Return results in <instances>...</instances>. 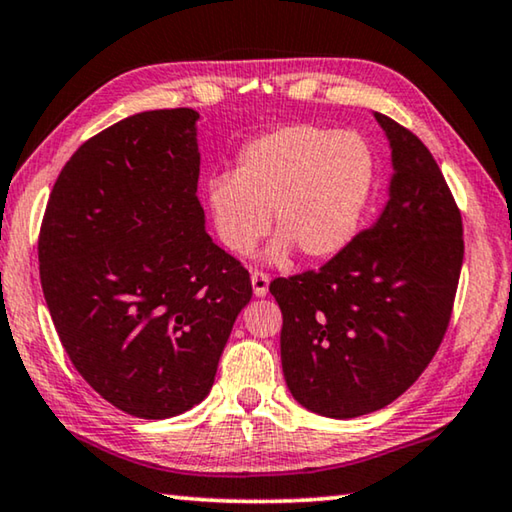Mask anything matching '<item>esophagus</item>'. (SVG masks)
I'll use <instances>...</instances> for the list:
<instances>
[{"instance_id": "1", "label": "esophagus", "mask_w": 512, "mask_h": 512, "mask_svg": "<svg viewBox=\"0 0 512 512\" xmlns=\"http://www.w3.org/2000/svg\"><path fill=\"white\" fill-rule=\"evenodd\" d=\"M251 286H254V293L258 295V298H263V295L268 293V286H270L268 272H263V270L251 272Z\"/></svg>"}]
</instances>
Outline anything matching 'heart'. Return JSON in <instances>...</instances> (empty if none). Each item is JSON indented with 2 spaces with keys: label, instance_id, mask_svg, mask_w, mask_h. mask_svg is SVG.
<instances>
[{
  "label": "heart",
  "instance_id": "heart-1",
  "mask_svg": "<svg viewBox=\"0 0 512 512\" xmlns=\"http://www.w3.org/2000/svg\"><path fill=\"white\" fill-rule=\"evenodd\" d=\"M372 152L358 133L291 124L244 147L235 175L210 182L207 198L221 242L249 254L268 233L274 256L295 247L307 258L342 251L358 231L372 191Z\"/></svg>",
  "mask_w": 512,
  "mask_h": 512
}]
</instances>
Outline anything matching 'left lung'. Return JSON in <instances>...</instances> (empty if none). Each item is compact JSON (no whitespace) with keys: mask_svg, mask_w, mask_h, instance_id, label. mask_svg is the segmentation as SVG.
<instances>
[{"mask_svg":"<svg viewBox=\"0 0 512 512\" xmlns=\"http://www.w3.org/2000/svg\"><path fill=\"white\" fill-rule=\"evenodd\" d=\"M376 120L395 164L383 214L323 268L270 281L288 390L328 418L379 411L418 381L446 337L464 261L462 212L432 152Z\"/></svg>","mask_w":512,"mask_h":512,"instance_id":"8db88e82","label":"left lung"}]
</instances>
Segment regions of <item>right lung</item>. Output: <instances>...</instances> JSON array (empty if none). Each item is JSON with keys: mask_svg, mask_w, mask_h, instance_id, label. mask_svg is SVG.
I'll list each match as a JSON object with an SVG mask.
<instances>
[{"mask_svg": "<svg viewBox=\"0 0 512 512\" xmlns=\"http://www.w3.org/2000/svg\"><path fill=\"white\" fill-rule=\"evenodd\" d=\"M198 113L147 110L85 140L39 231L46 305L66 355L129 416H180L214 383L251 300L249 272L205 233Z\"/></svg>", "mask_w": 512, "mask_h": 512, "instance_id": "obj_1", "label": "right lung"}]
</instances>
